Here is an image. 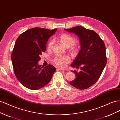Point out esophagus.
<instances>
[{
    "label": "esophagus",
    "instance_id": "1",
    "mask_svg": "<svg viewBox=\"0 0 120 120\" xmlns=\"http://www.w3.org/2000/svg\"><path fill=\"white\" fill-rule=\"evenodd\" d=\"M57 70H58V71H63L64 69H63V68H57Z\"/></svg>",
    "mask_w": 120,
    "mask_h": 120
}]
</instances>
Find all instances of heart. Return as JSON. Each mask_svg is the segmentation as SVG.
<instances>
[{
  "mask_svg": "<svg viewBox=\"0 0 120 120\" xmlns=\"http://www.w3.org/2000/svg\"><path fill=\"white\" fill-rule=\"evenodd\" d=\"M58 40L67 48H70V51L73 55H76L79 49L78 44L75 43L76 39L66 33H63L58 37ZM53 44L52 40L49 41L47 44V48L48 50L52 49ZM52 62L58 67H64L70 62V57L67 55H57L52 59Z\"/></svg>",
  "mask_w": 120,
  "mask_h": 120,
  "instance_id": "1",
  "label": "heart"
}]
</instances>
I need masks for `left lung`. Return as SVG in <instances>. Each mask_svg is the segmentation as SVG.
I'll use <instances>...</instances> for the list:
<instances>
[{"label": "left lung", "mask_w": 120, "mask_h": 120, "mask_svg": "<svg viewBox=\"0 0 120 120\" xmlns=\"http://www.w3.org/2000/svg\"><path fill=\"white\" fill-rule=\"evenodd\" d=\"M78 36L81 49L71 66L81 71H72L76 78L71 81L72 86L79 90H85L94 85L98 80L107 62L105 43L98 34L93 30L77 26L64 29Z\"/></svg>", "instance_id": "left-lung-1"}]
</instances>
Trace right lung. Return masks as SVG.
Instances as JSON below:
<instances>
[{
  "label": "right lung",
  "mask_w": 120,
  "mask_h": 120,
  "mask_svg": "<svg viewBox=\"0 0 120 120\" xmlns=\"http://www.w3.org/2000/svg\"><path fill=\"white\" fill-rule=\"evenodd\" d=\"M57 29L34 28L19 36L11 53L13 70L17 79L24 86L37 90L45 86L56 69L52 65H39L40 55L45 52L49 38Z\"/></svg>",
  "instance_id": "1"
}]
</instances>
